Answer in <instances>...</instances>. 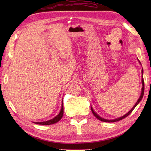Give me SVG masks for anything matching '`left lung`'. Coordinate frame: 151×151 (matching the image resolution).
<instances>
[{
    "mask_svg": "<svg viewBox=\"0 0 151 151\" xmlns=\"http://www.w3.org/2000/svg\"><path fill=\"white\" fill-rule=\"evenodd\" d=\"M137 60H138L139 63L141 64V62H139V60L138 59H137ZM141 65H142V64H141ZM143 68H142V93H141V95H140L139 98L138 99V100H137V101L136 102V103L135 104V105L134 106L132 107V108L131 109V110H130L129 112H128L127 114H126L125 115H123V116H121V117H118V118H117V119H106L102 118V117H101V116H99V115L97 113H96V112L93 110V109L92 106H91V111H92V113L93 114V115H94L95 116V117H97L99 120H100V121H101L106 122V123H112V122H116V121H118L122 120V119H124V118H125L126 117H127L128 115H129L131 113V112H132V111H133L134 109L136 108V106L139 103V102H140L141 101H142V98H143V95H144V89H145V86H144V81H143Z\"/></svg>",
    "mask_w": 151,
    "mask_h": 151,
    "instance_id": "left-lung-1",
    "label": "left lung"
}]
</instances>
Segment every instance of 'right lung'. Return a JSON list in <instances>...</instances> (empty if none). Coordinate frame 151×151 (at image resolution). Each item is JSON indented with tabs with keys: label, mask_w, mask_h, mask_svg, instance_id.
<instances>
[{
	"label": "right lung",
	"mask_w": 151,
	"mask_h": 151,
	"mask_svg": "<svg viewBox=\"0 0 151 151\" xmlns=\"http://www.w3.org/2000/svg\"><path fill=\"white\" fill-rule=\"evenodd\" d=\"M63 114V102H62V108H61L60 113L58 114V115H57L55 117H54L52 119H50V120L47 121H43V122H33V123L38 124H42V125L52 124L58 123V122L62 118Z\"/></svg>",
	"instance_id": "add662e5"
}]
</instances>
